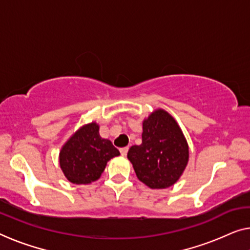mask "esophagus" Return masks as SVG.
<instances>
[{
  "label": "esophagus",
  "mask_w": 250,
  "mask_h": 250,
  "mask_svg": "<svg viewBox=\"0 0 250 250\" xmlns=\"http://www.w3.org/2000/svg\"><path fill=\"white\" fill-rule=\"evenodd\" d=\"M128 150L129 148L128 147H124V148H120V152L122 156H126V154H128Z\"/></svg>",
  "instance_id": "34e87169"
}]
</instances>
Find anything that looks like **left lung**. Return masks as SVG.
Returning <instances> with one entry per match:
<instances>
[{
  "label": "left lung",
  "instance_id": "left-lung-1",
  "mask_svg": "<svg viewBox=\"0 0 250 250\" xmlns=\"http://www.w3.org/2000/svg\"><path fill=\"white\" fill-rule=\"evenodd\" d=\"M143 130V144L129 149L128 159L137 177L149 188H169L188 165V147L183 132L164 110L149 115Z\"/></svg>",
  "mask_w": 250,
  "mask_h": 250
}]
</instances>
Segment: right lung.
Returning <instances> with one entry per match:
<instances>
[{
    "instance_id": "obj_1",
    "label": "right lung",
    "mask_w": 250,
    "mask_h": 250,
    "mask_svg": "<svg viewBox=\"0 0 250 250\" xmlns=\"http://www.w3.org/2000/svg\"><path fill=\"white\" fill-rule=\"evenodd\" d=\"M120 155L112 143L103 139L99 125H84L62 148L59 164L65 176L74 184H88L101 176L106 163Z\"/></svg>"
}]
</instances>
